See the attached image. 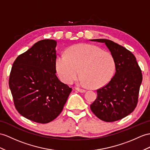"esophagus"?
<instances>
[{
	"mask_svg": "<svg viewBox=\"0 0 150 150\" xmlns=\"http://www.w3.org/2000/svg\"><path fill=\"white\" fill-rule=\"evenodd\" d=\"M76 90L77 91H78L79 92H81V93H84V92H86V90H85V89H82V88H75Z\"/></svg>",
	"mask_w": 150,
	"mask_h": 150,
	"instance_id": "1",
	"label": "esophagus"
}]
</instances>
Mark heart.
<instances>
[{"instance_id": "1", "label": "heart", "mask_w": 150, "mask_h": 150, "mask_svg": "<svg viewBox=\"0 0 150 150\" xmlns=\"http://www.w3.org/2000/svg\"><path fill=\"white\" fill-rule=\"evenodd\" d=\"M115 68V61L110 53L88 44L69 47L66 54H60L56 60L57 72L62 81L71 84L81 72L83 83L93 88L108 83Z\"/></svg>"}]
</instances>
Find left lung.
Returning a JSON list of instances; mask_svg holds the SVG:
<instances>
[{"instance_id":"left-lung-1","label":"left lung","mask_w":150,"mask_h":150,"mask_svg":"<svg viewBox=\"0 0 150 150\" xmlns=\"http://www.w3.org/2000/svg\"><path fill=\"white\" fill-rule=\"evenodd\" d=\"M104 43L113 57L115 74L106 85L97 90V97L90 109L106 122L126 117L136 108L142 76L136 58L129 50L111 40L91 39Z\"/></svg>"}]
</instances>
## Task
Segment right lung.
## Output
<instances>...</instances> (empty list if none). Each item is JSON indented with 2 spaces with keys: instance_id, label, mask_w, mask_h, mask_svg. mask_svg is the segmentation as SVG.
I'll use <instances>...</instances> for the list:
<instances>
[{
  "instance_id": "right-lung-1",
  "label": "right lung",
  "mask_w": 150,
  "mask_h": 150,
  "mask_svg": "<svg viewBox=\"0 0 150 150\" xmlns=\"http://www.w3.org/2000/svg\"><path fill=\"white\" fill-rule=\"evenodd\" d=\"M57 41L35 43L14 62L9 85L18 112L31 121L46 123L60 114L72 88L56 76Z\"/></svg>"
}]
</instances>
